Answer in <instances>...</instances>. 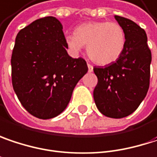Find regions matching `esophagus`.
Returning a JSON list of instances; mask_svg holds the SVG:
<instances>
[{"label":"esophagus","instance_id":"esophagus-1","mask_svg":"<svg viewBox=\"0 0 157 157\" xmlns=\"http://www.w3.org/2000/svg\"><path fill=\"white\" fill-rule=\"evenodd\" d=\"M87 65H88V71H89V73H92L93 71V66L91 64H89V63H88Z\"/></svg>","mask_w":157,"mask_h":157}]
</instances>
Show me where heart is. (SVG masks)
<instances>
[{"mask_svg":"<svg viewBox=\"0 0 157 157\" xmlns=\"http://www.w3.org/2000/svg\"><path fill=\"white\" fill-rule=\"evenodd\" d=\"M68 48L79 52L87 46L90 58L99 64H109L117 61L126 45L123 28L117 22L91 21L79 25L75 34L65 36Z\"/></svg>","mask_w":157,"mask_h":157,"instance_id":"1","label":"heart"}]
</instances>
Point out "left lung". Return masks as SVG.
Listing matches in <instances>:
<instances>
[{"label":"left lung","mask_w":157,"mask_h":157,"mask_svg":"<svg viewBox=\"0 0 157 157\" xmlns=\"http://www.w3.org/2000/svg\"><path fill=\"white\" fill-rule=\"evenodd\" d=\"M115 19L125 31V48L116 62L93 68L98 78L93 98L104 116L121 119L133 113L147 93L152 56L145 30L124 17Z\"/></svg>","instance_id":"8db88e82"}]
</instances>
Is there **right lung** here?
Returning a JSON list of instances; mask_svg holds the SVG:
<instances>
[{"label":"right lung","mask_w":157,"mask_h":157,"mask_svg":"<svg viewBox=\"0 0 157 157\" xmlns=\"http://www.w3.org/2000/svg\"><path fill=\"white\" fill-rule=\"evenodd\" d=\"M63 26L55 17L33 21L18 33L11 55V81L22 106L38 119L56 117L88 71L68 54Z\"/></svg>","instance_id":"right-lung-1"}]
</instances>
